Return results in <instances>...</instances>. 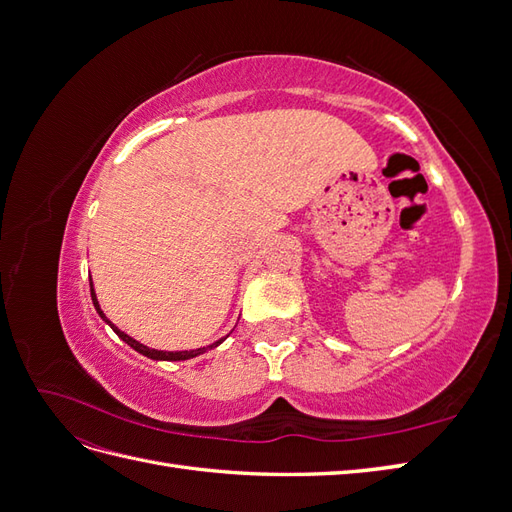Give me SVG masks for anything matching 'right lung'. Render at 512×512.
I'll use <instances>...</instances> for the list:
<instances>
[{
  "instance_id": "add662e5",
  "label": "right lung",
  "mask_w": 512,
  "mask_h": 512,
  "mask_svg": "<svg viewBox=\"0 0 512 512\" xmlns=\"http://www.w3.org/2000/svg\"><path fill=\"white\" fill-rule=\"evenodd\" d=\"M89 286H91V301H94V307H96V312L100 314V318L106 322V324H111V329L123 339V342H126L130 348H134L136 352H141V354H145V356H149V359H153V361H188V359H194V356H198V354H203V352H207L209 348H215V346H220L224 339H220V342H215V344H211V346H207V348H196V350H181V352H164V350H153V348H147V346H143V344H138L136 339H132L130 335H126L123 331H119L115 324L108 320L106 316H104V312L100 309V303H98V299H96V292H94V284H91V277H89Z\"/></svg>"
}]
</instances>
